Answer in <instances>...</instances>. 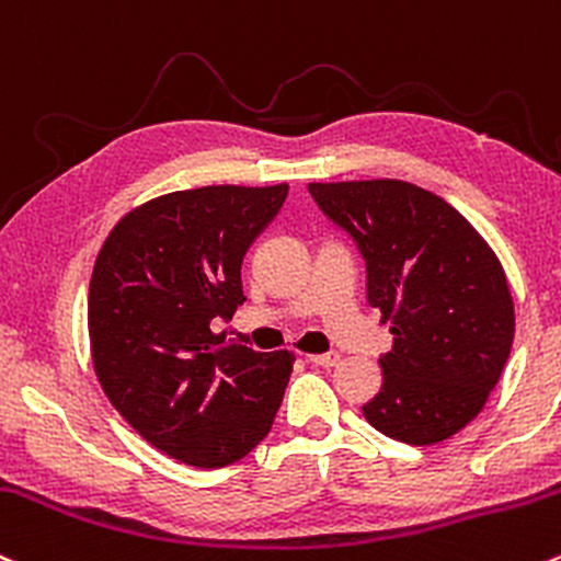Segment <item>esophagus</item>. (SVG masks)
Returning <instances> with one entry per match:
<instances>
[{
    "label": "esophagus",
    "mask_w": 561,
    "mask_h": 561,
    "mask_svg": "<svg viewBox=\"0 0 561 561\" xmlns=\"http://www.w3.org/2000/svg\"><path fill=\"white\" fill-rule=\"evenodd\" d=\"M306 359H309L313 367H335L337 362H341V354H337V351H328V354H309Z\"/></svg>",
    "instance_id": "34e87169"
}]
</instances>
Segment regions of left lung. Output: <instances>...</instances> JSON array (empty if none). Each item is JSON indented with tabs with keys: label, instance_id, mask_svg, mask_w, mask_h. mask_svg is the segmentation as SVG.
Masks as SVG:
<instances>
[{
	"label": "left lung",
	"instance_id": "1",
	"mask_svg": "<svg viewBox=\"0 0 561 561\" xmlns=\"http://www.w3.org/2000/svg\"><path fill=\"white\" fill-rule=\"evenodd\" d=\"M319 210L354 237L367 300L391 324L383 386L362 408L380 434L436 445L471 423L514 343L506 271L469 220L412 183H309Z\"/></svg>",
	"mask_w": 561,
	"mask_h": 561
}]
</instances>
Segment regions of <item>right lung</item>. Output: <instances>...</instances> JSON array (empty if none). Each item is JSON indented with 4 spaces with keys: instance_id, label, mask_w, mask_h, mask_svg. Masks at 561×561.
I'll return each instance as SVG.
<instances>
[{
    "instance_id": "obj_1",
    "label": "right lung",
    "mask_w": 561,
    "mask_h": 561,
    "mask_svg": "<svg viewBox=\"0 0 561 561\" xmlns=\"http://www.w3.org/2000/svg\"><path fill=\"white\" fill-rule=\"evenodd\" d=\"M285 196L287 183L157 196L111 229L92 266L98 383L149 445L186 466L244 458L285 397L293 351L263 354L210 328L244 304L242 257Z\"/></svg>"
}]
</instances>
